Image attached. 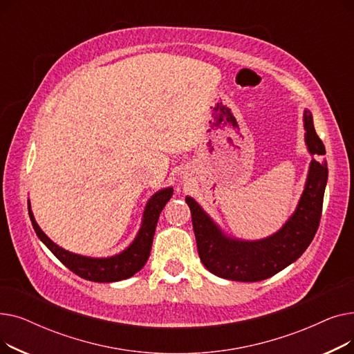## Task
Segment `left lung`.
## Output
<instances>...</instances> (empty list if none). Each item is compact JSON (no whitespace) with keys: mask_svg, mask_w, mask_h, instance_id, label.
<instances>
[{"mask_svg":"<svg viewBox=\"0 0 354 354\" xmlns=\"http://www.w3.org/2000/svg\"><path fill=\"white\" fill-rule=\"evenodd\" d=\"M303 122L308 153L326 155L324 145L315 133L311 111L307 109ZM327 176V162L311 159L306 187L294 214L277 232L257 241L228 236L194 198H185L192 214L202 264L221 278L243 283L266 280L292 264L303 255L319 230Z\"/></svg>","mask_w":354,"mask_h":354,"instance_id":"obj_1","label":"left lung"}]
</instances>
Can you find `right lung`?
Segmentation results:
<instances>
[{"label": "right lung", "instance_id": "obj_1", "mask_svg": "<svg viewBox=\"0 0 354 354\" xmlns=\"http://www.w3.org/2000/svg\"><path fill=\"white\" fill-rule=\"evenodd\" d=\"M172 194H174V188L169 187V188H163L158 191L155 195H152L145 207L142 224L138 235L133 239V243L116 255L102 257V258H93V257L74 254L67 250H63L57 244H54L53 241L41 231L39 224L35 222L34 215L31 212L30 201H28V214H30L31 224L37 236L40 238V241H43V244L55 257H57L70 271H73L74 274H77L79 277L88 281L115 283V281L126 280V278L135 275L146 264L149 255H151V248H152L153 235H155L159 215L163 207L166 205V202L171 199Z\"/></svg>", "mask_w": 354, "mask_h": 354}]
</instances>
